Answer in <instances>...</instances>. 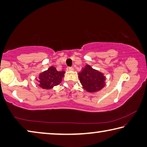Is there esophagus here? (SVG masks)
<instances>
[{
    "label": "esophagus",
    "mask_w": 147,
    "mask_h": 147,
    "mask_svg": "<svg viewBox=\"0 0 147 147\" xmlns=\"http://www.w3.org/2000/svg\"><path fill=\"white\" fill-rule=\"evenodd\" d=\"M67 70L68 71H73L74 70V69H73V67H69L67 68Z\"/></svg>",
    "instance_id": "34e87169"
}]
</instances>
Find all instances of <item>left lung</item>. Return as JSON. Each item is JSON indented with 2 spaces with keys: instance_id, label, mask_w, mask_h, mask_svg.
<instances>
[{
  "instance_id": "8db88e82",
  "label": "left lung",
  "mask_w": 147,
  "mask_h": 147,
  "mask_svg": "<svg viewBox=\"0 0 147 147\" xmlns=\"http://www.w3.org/2000/svg\"><path fill=\"white\" fill-rule=\"evenodd\" d=\"M80 82L84 89L89 93L101 90L105 86L106 77L103 73L86 65L78 73Z\"/></svg>"
}]
</instances>
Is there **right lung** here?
<instances>
[{"mask_svg":"<svg viewBox=\"0 0 147 147\" xmlns=\"http://www.w3.org/2000/svg\"><path fill=\"white\" fill-rule=\"evenodd\" d=\"M65 73V72L63 71H57L53 66L50 67L47 71L39 74L38 80V86L42 89H53L61 82Z\"/></svg>","mask_w":147,"mask_h":147,"instance_id":"add662e5","label":"right lung"}]
</instances>
